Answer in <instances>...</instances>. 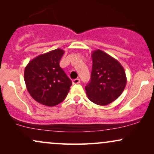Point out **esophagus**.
Segmentation results:
<instances>
[{"mask_svg":"<svg viewBox=\"0 0 154 154\" xmlns=\"http://www.w3.org/2000/svg\"><path fill=\"white\" fill-rule=\"evenodd\" d=\"M79 82H80V79H75L72 80V83H73V84H78Z\"/></svg>","mask_w":154,"mask_h":154,"instance_id":"obj_1","label":"esophagus"}]
</instances>
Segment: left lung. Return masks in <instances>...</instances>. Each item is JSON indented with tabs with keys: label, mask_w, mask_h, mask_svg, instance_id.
Masks as SVG:
<instances>
[{
	"label": "left lung",
	"mask_w": 154,
	"mask_h": 154,
	"mask_svg": "<svg viewBox=\"0 0 154 154\" xmlns=\"http://www.w3.org/2000/svg\"><path fill=\"white\" fill-rule=\"evenodd\" d=\"M91 57V79L85 86L86 94L93 103L108 105L117 99L125 90V71L117 60L99 49L93 51Z\"/></svg>",
	"instance_id": "left-lung-1"
}]
</instances>
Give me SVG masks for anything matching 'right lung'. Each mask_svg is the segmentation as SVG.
Listing matches in <instances>:
<instances>
[{"mask_svg":"<svg viewBox=\"0 0 154 154\" xmlns=\"http://www.w3.org/2000/svg\"><path fill=\"white\" fill-rule=\"evenodd\" d=\"M63 54L61 48L51 51L34 58L25 67L26 90L39 103L54 106L62 102L69 91L72 80L59 66Z\"/></svg>","mask_w":154,"mask_h":154,"instance_id":"obj_1","label":"right lung"}]
</instances>
